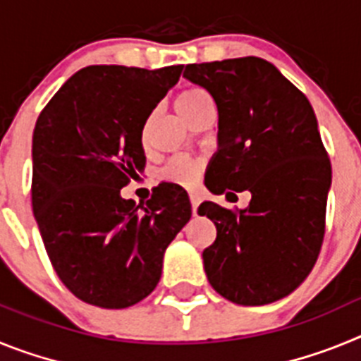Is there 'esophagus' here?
Here are the masks:
<instances>
[{
	"label": "esophagus",
	"mask_w": 361,
	"mask_h": 361,
	"mask_svg": "<svg viewBox=\"0 0 361 361\" xmlns=\"http://www.w3.org/2000/svg\"><path fill=\"white\" fill-rule=\"evenodd\" d=\"M190 204H191V212H193V215H197V208H199V204H200V199L197 193H190Z\"/></svg>",
	"instance_id": "1"
}]
</instances>
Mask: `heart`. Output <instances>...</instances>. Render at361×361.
<instances>
[{"instance_id":"b5f03b06","label":"heart","mask_w":361,"mask_h":361,"mask_svg":"<svg viewBox=\"0 0 361 361\" xmlns=\"http://www.w3.org/2000/svg\"><path fill=\"white\" fill-rule=\"evenodd\" d=\"M208 108H212L209 95L200 90V88H186V90L178 92L177 97H175V110H177L178 117L186 121L188 124L195 119L200 111L208 110ZM141 142L145 146L148 145V126L142 128ZM200 171H202V162L184 157V155H177V157L170 159V162L162 168L161 178L166 183L193 186L197 178H199Z\"/></svg>"}]
</instances>
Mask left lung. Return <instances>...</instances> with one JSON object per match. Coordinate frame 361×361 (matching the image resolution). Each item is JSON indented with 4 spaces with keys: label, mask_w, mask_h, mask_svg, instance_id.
Returning a JSON list of instances; mask_svg holds the SVG:
<instances>
[{
    "label": "left lung",
    "mask_w": 361,
    "mask_h": 361,
    "mask_svg": "<svg viewBox=\"0 0 361 361\" xmlns=\"http://www.w3.org/2000/svg\"><path fill=\"white\" fill-rule=\"evenodd\" d=\"M219 110V152L208 170L216 195L251 191L245 209L202 202L216 226L202 251L219 295L264 305L295 291L311 273L325 233L331 161L311 103L266 59L237 57L186 65Z\"/></svg>",
    "instance_id": "8db88e82"
}]
</instances>
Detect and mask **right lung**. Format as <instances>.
<instances>
[{"mask_svg":"<svg viewBox=\"0 0 361 361\" xmlns=\"http://www.w3.org/2000/svg\"><path fill=\"white\" fill-rule=\"evenodd\" d=\"M180 72L183 65L86 66L37 117L32 209L57 276L86 304L124 309L146 298L166 247L190 220L177 184L155 188L145 206L121 197L145 168L146 119Z\"/></svg>","mask_w":361,"mask_h":361,"instance_id":"right-lung-1","label":"right lung"}]
</instances>
